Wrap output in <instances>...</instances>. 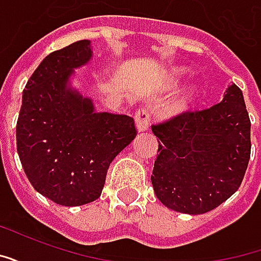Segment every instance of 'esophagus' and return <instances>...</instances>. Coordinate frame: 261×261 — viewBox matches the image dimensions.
Segmentation results:
<instances>
[{"label": "esophagus", "instance_id": "1", "mask_svg": "<svg viewBox=\"0 0 261 261\" xmlns=\"http://www.w3.org/2000/svg\"><path fill=\"white\" fill-rule=\"evenodd\" d=\"M149 112H148V109L141 108L138 112L136 113V125L138 131H145L148 130V127H149Z\"/></svg>", "mask_w": 261, "mask_h": 261}]
</instances>
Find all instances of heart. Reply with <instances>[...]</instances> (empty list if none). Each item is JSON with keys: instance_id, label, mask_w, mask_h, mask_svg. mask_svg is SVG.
Instances as JSON below:
<instances>
[{"instance_id": "1", "label": "heart", "mask_w": 261, "mask_h": 261, "mask_svg": "<svg viewBox=\"0 0 261 261\" xmlns=\"http://www.w3.org/2000/svg\"><path fill=\"white\" fill-rule=\"evenodd\" d=\"M185 75V69L183 68H175L172 72H170V78L169 82H168V88H175L180 78ZM196 93V88L194 86H189L186 91L181 93L180 96L176 97L173 102L169 105V112L170 113H179L181 110H185L187 108V105L190 103L192 97L194 96Z\"/></svg>"}]
</instances>
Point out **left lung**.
<instances>
[{"mask_svg":"<svg viewBox=\"0 0 261 261\" xmlns=\"http://www.w3.org/2000/svg\"><path fill=\"white\" fill-rule=\"evenodd\" d=\"M158 137L153 192L173 211L204 214L241 187L250 159V119L232 84L222 102L152 125Z\"/></svg>","mask_w":261,"mask_h":261,"instance_id":"8db88e82","label":"left lung"}]
</instances>
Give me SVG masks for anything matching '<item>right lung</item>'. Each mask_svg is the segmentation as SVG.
Listing matches in <instances>:
<instances>
[{"mask_svg":"<svg viewBox=\"0 0 261 261\" xmlns=\"http://www.w3.org/2000/svg\"><path fill=\"white\" fill-rule=\"evenodd\" d=\"M91 57L89 40L48 54L26 84L16 123V149L32 186L65 207L99 198L112 161L137 136L133 117L97 113L69 86L74 69Z\"/></svg>","mask_w":261,"mask_h":261,"instance_id":"add662e5","label":"right lung"}]
</instances>
